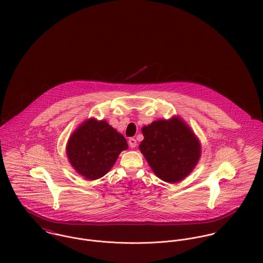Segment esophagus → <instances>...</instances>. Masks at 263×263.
Wrapping results in <instances>:
<instances>
[{
  "mask_svg": "<svg viewBox=\"0 0 263 263\" xmlns=\"http://www.w3.org/2000/svg\"><path fill=\"white\" fill-rule=\"evenodd\" d=\"M128 145L130 148H136L137 147V140L136 139H129L128 140Z\"/></svg>",
  "mask_w": 263,
  "mask_h": 263,
  "instance_id": "esophagus-1",
  "label": "esophagus"
}]
</instances>
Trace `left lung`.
<instances>
[{
  "label": "left lung",
  "instance_id": "1",
  "mask_svg": "<svg viewBox=\"0 0 263 263\" xmlns=\"http://www.w3.org/2000/svg\"><path fill=\"white\" fill-rule=\"evenodd\" d=\"M140 150L153 172L162 180L175 183L193 170L200 157V144L179 117L157 120L142 128Z\"/></svg>",
  "mask_w": 263,
  "mask_h": 263
}]
</instances>
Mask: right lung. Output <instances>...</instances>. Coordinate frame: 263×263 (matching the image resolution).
I'll use <instances>...</instances> for the list:
<instances>
[{
  "label": "right lung",
  "instance_id": "1",
  "mask_svg": "<svg viewBox=\"0 0 263 263\" xmlns=\"http://www.w3.org/2000/svg\"><path fill=\"white\" fill-rule=\"evenodd\" d=\"M127 148L124 137L105 120L90 118L70 137L67 155L79 174L95 180L104 176L112 168L120 152Z\"/></svg>",
  "mask_w": 263,
  "mask_h": 263
}]
</instances>
